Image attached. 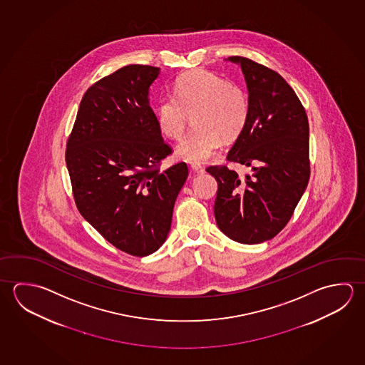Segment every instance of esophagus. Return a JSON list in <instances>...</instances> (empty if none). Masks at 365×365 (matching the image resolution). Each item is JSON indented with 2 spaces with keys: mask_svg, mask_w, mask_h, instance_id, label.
<instances>
[{
  "mask_svg": "<svg viewBox=\"0 0 365 365\" xmlns=\"http://www.w3.org/2000/svg\"><path fill=\"white\" fill-rule=\"evenodd\" d=\"M191 169L195 173L202 174L205 172L204 167H201L200 164H192Z\"/></svg>",
  "mask_w": 365,
  "mask_h": 365,
  "instance_id": "34e87169",
  "label": "esophagus"
}]
</instances>
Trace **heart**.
I'll use <instances>...</instances> for the list:
<instances>
[{"mask_svg": "<svg viewBox=\"0 0 365 365\" xmlns=\"http://www.w3.org/2000/svg\"><path fill=\"white\" fill-rule=\"evenodd\" d=\"M174 97L163 96L155 105L161 132L180 140L193 114L195 128L178 143L175 154L182 160L200 164L215 154L222 142L242 135L250 119L249 97L230 81L206 71H192L177 78Z\"/></svg>", "mask_w": 365, "mask_h": 365, "instance_id": "heart-1", "label": "heart"}]
</instances>
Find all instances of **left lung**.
I'll return each mask as SVG.
<instances>
[{
    "instance_id": "obj_1",
    "label": "left lung",
    "mask_w": 365,
    "mask_h": 365,
    "mask_svg": "<svg viewBox=\"0 0 365 365\" xmlns=\"http://www.w3.org/2000/svg\"><path fill=\"white\" fill-rule=\"evenodd\" d=\"M250 119L227 160L252 168L240 178L225 165L206 169L217 182L214 215L230 240L255 245L272 240L294 214L310 177L309 122L289 84L267 66L241 56Z\"/></svg>"
}]
</instances>
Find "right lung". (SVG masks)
<instances>
[{
  "label": "right lung",
  "instance_id": "obj_1",
  "mask_svg": "<svg viewBox=\"0 0 365 365\" xmlns=\"http://www.w3.org/2000/svg\"><path fill=\"white\" fill-rule=\"evenodd\" d=\"M160 68L128 65L92 84L79 105L65 161L82 217L129 255L167 240L185 163L160 170L172 154L150 106Z\"/></svg>",
  "mask_w": 365,
  "mask_h": 365
}]
</instances>
